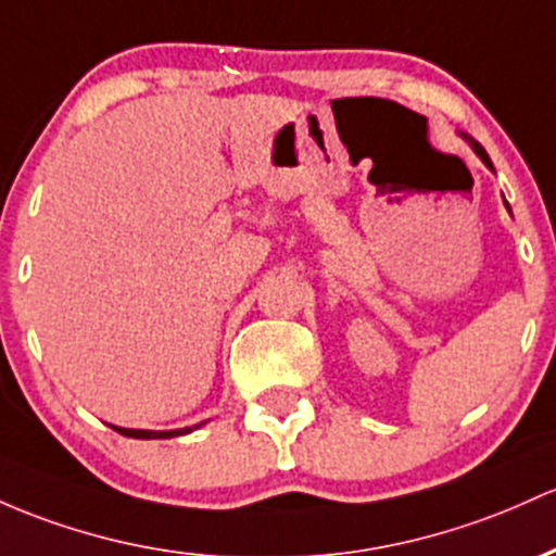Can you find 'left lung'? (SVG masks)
<instances>
[{"instance_id": "1", "label": "left lung", "mask_w": 556, "mask_h": 556, "mask_svg": "<svg viewBox=\"0 0 556 556\" xmlns=\"http://www.w3.org/2000/svg\"><path fill=\"white\" fill-rule=\"evenodd\" d=\"M467 142H469V144H472V150H475V152H478V155H480V161H483L488 168H493V163H491V157H488V152H485L483 148H480V144H478V142H475V139H469V137H467Z\"/></svg>"}]
</instances>
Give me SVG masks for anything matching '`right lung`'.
Returning <instances> with one entry per match:
<instances>
[{"instance_id":"add662e5","label":"right lung","mask_w":556,"mask_h":556,"mask_svg":"<svg viewBox=\"0 0 556 556\" xmlns=\"http://www.w3.org/2000/svg\"><path fill=\"white\" fill-rule=\"evenodd\" d=\"M115 432H121V435L126 438H142V441H150V438H174V435H185L189 432V427L185 430H168V432H152V430H126V427H113Z\"/></svg>"}]
</instances>
